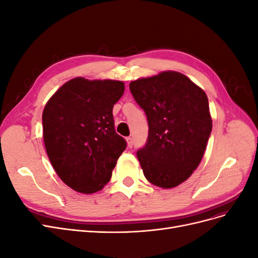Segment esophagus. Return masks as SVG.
<instances>
[{
	"instance_id": "esophagus-1",
	"label": "esophagus",
	"mask_w": 258,
	"mask_h": 258,
	"mask_svg": "<svg viewBox=\"0 0 258 258\" xmlns=\"http://www.w3.org/2000/svg\"><path fill=\"white\" fill-rule=\"evenodd\" d=\"M126 141H127L128 147H129V148H132V146H134V139H132L131 137H128V138L126 139Z\"/></svg>"
}]
</instances>
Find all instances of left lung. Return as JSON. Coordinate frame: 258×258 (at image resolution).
Instances as JSON below:
<instances>
[{
	"label": "left lung",
	"mask_w": 258,
	"mask_h": 258,
	"mask_svg": "<svg viewBox=\"0 0 258 258\" xmlns=\"http://www.w3.org/2000/svg\"><path fill=\"white\" fill-rule=\"evenodd\" d=\"M129 88L148 122L146 144L137 152L143 173L152 184L172 188L192 174L205 154L212 131L208 97L174 71L131 82Z\"/></svg>",
	"instance_id": "1"
}]
</instances>
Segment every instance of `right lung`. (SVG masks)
I'll return each instance as SVG.
<instances>
[{
	"instance_id": "obj_1",
	"label": "right lung",
	"mask_w": 258,
	"mask_h": 258,
	"mask_svg": "<svg viewBox=\"0 0 258 258\" xmlns=\"http://www.w3.org/2000/svg\"><path fill=\"white\" fill-rule=\"evenodd\" d=\"M123 91L120 81L76 77L61 86L44 107L46 152L59 177L76 191L102 189L126 150L113 118V106Z\"/></svg>"
}]
</instances>
